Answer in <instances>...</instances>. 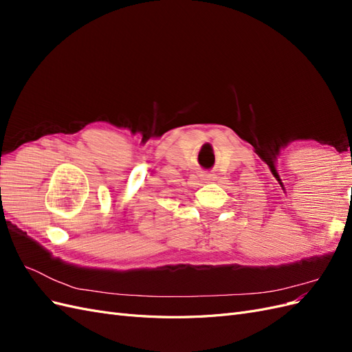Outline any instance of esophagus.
I'll use <instances>...</instances> for the list:
<instances>
[{"instance_id": "34e87169", "label": "esophagus", "mask_w": 352, "mask_h": 352, "mask_svg": "<svg viewBox=\"0 0 352 352\" xmlns=\"http://www.w3.org/2000/svg\"><path fill=\"white\" fill-rule=\"evenodd\" d=\"M202 177H204V180H207V182H211V180L216 179V175H202Z\"/></svg>"}]
</instances>
